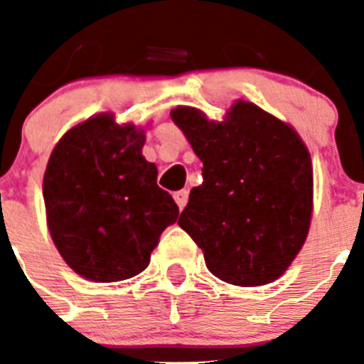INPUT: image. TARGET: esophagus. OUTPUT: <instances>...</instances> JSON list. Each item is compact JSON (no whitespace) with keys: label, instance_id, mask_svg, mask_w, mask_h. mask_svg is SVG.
<instances>
[{"label":"esophagus","instance_id":"34e87169","mask_svg":"<svg viewBox=\"0 0 364 364\" xmlns=\"http://www.w3.org/2000/svg\"><path fill=\"white\" fill-rule=\"evenodd\" d=\"M173 198H176V204L179 205V210H183V208L187 205L188 191H187V188H183V191H177V193H173Z\"/></svg>","mask_w":364,"mask_h":364}]
</instances>
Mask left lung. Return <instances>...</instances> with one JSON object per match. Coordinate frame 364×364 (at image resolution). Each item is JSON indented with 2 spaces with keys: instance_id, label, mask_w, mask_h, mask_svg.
Returning a JSON list of instances; mask_svg holds the SVG:
<instances>
[{
  "instance_id": "left-lung-1",
  "label": "left lung",
  "mask_w": 364,
  "mask_h": 364,
  "mask_svg": "<svg viewBox=\"0 0 364 364\" xmlns=\"http://www.w3.org/2000/svg\"><path fill=\"white\" fill-rule=\"evenodd\" d=\"M171 119L204 164V181L177 225L223 282L255 287L277 279L310 230L314 171L300 136L243 100L223 122L194 107H176Z\"/></svg>"
}]
</instances>
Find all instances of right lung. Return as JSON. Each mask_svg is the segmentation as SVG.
<instances>
[{
	"instance_id": "obj_1",
	"label": "right lung",
	"mask_w": 364,
	"mask_h": 364,
	"mask_svg": "<svg viewBox=\"0 0 364 364\" xmlns=\"http://www.w3.org/2000/svg\"><path fill=\"white\" fill-rule=\"evenodd\" d=\"M145 134L100 113L56 143L43 177L48 232L62 259L92 282H121L147 268L179 208L141 154Z\"/></svg>"
}]
</instances>
